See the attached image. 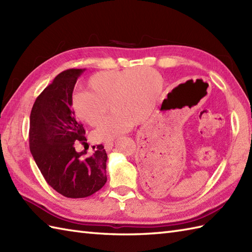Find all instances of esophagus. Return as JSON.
<instances>
[{
	"label": "esophagus",
	"mask_w": 252,
	"mask_h": 252,
	"mask_svg": "<svg viewBox=\"0 0 252 252\" xmlns=\"http://www.w3.org/2000/svg\"><path fill=\"white\" fill-rule=\"evenodd\" d=\"M104 147L106 149V152H110L111 149H112V147H114V142H107V143H105Z\"/></svg>",
	"instance_id": "34e87169"
}]
</instances>
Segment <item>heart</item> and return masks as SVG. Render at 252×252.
Here are the masks:
<instances>
[{
	"label": "heart",
	"mask_w": 252,
	"mask_h": 252,
	"mask_svg": "<svg viewBox=\"0 0 252 252\" xmlns=\"http://www.w3.org/2000/svg\"><path fill=\"white\" fill-rule=\"evenodd\" d=\"M89 87L92 91L73 94V110L79 119L96 126L111 105L114 114L94 133L96 140L107 142L129 131L137 121L147 119L161 92V80L156 70L143 66L97 72L89 79Z\"/></svg>",
	"instance_id": "heart-1"
}]
</instances>
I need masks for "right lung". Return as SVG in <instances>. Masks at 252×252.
I'll use <instances>...</instances> for the list:
<instances>
[{"label":"right lung","instance_id":"add662e5","mask_svg":"<svg viewBox=\"0 0 252 252\" xmlns=\"http://www.w3.org/2000/svg\"><path fill=\"white\" fill-rule=\"evenodd\" d=\"M84 70L68 69L58 74L37 96L30 115L29 145L34 161L47 184L68 198L89 197L107 181L104 146H94L92 155L74 148L78 143L88 144L71 108L74 85Z\"/></svg>","mask_w":252,"mask_h":252}]
</instances>
